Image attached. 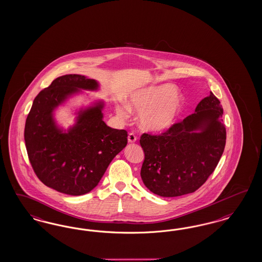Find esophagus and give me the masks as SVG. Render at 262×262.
<instances>
[{"mask_svg": "<svg viewBox=\"0 0 262 262\" xmlns=\"http://www.w3.org/2000/svg\"><path fill=\"white\" fill-rule=\"evenodd\" d=\"M136 136L134 134V133H129L128 134V136H127V141L129 142V143H135L136 141Z\"/></svg>", "mask_w": 262, "mask_h": 262, "instance_id": "esophagus-1", "label": "esophagus"}]
</instances>
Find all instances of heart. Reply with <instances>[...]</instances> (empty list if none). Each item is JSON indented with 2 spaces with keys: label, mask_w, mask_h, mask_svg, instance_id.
<instances>
[{
  "label": "heart",
  "mask_w": 262,
  "mask_h": 262,
  "mask_svg": "<svg viewBox=\"0 0 262 262\" xmlns=\"http://www.w3.org/2000/svg\"><path fill=\"white\" fill-rule=\"evenodd\" d=\"M184 97L175 93L170 84L150 87L134 93L127 100L128 110L140 113L139 124L150 132H161L171 126L180 117L184 108ZM127 109L119 104L116 107L118 116L126 119Z\"/></svg>",
  "instance_id": "heart-1"
}]
</instances>
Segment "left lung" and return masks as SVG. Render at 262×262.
Segmentation results:
<instances>
[{
  "label": "left lung",
  "mask_w": 262,
  "mask_h": 262,
  "mask_svg": "<svg viewBox=\"0 0 262 262\" xmlns=\"http://www.w3.org/2000/svg\"><path fill=\"white\" fill-rule=\"evenodd\" d=\"M224 110L210 92L195 112L160 136L143 134L141 178L145 186L163 198L193 192L214 172L226 146Z\"/></svg>",
  "instance_id": "obj_1"
}]
</instances>
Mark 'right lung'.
Here are the masks:
<instances>
[{
	"label": "right lung",
	"mask_w": 262,
	"mask_h": 262,
	"mask_svg": "<svg viewBox=\"0 0 262 262\" xmlns=\"http://www.w3.org/2000/svg\"><path fill=\"white\" fill-rule=\"evenodd\" d=\"M99 83L79 74L56 78L34 99L24 138L29 161L46 186L70 195L93 190L109 163L127 143V133L107 126L102 101L81 109L67 133L58 127L53 111L79 90L96 91Z\"/></svg>",
	"instance_id": "add662e5"
}]
</instances>
